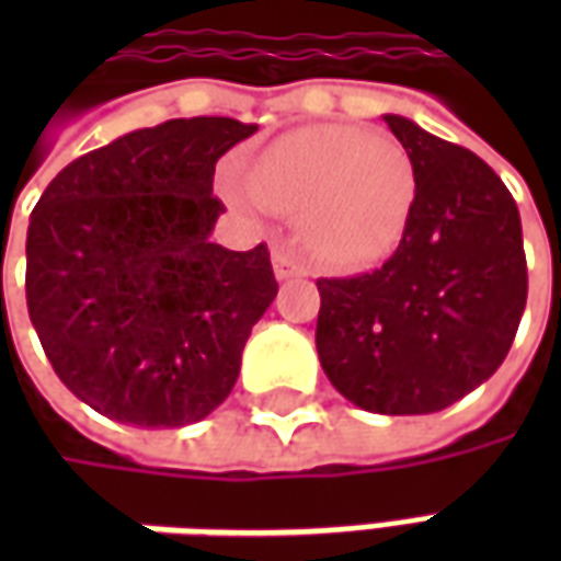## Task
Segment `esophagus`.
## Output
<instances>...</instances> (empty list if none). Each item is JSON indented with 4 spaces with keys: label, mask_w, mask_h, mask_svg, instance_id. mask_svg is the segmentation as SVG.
<instances>
[{
    "label": "esophagus",
    "mask_w": 561,
    "mask_h": 561,
    "mask_svg": "<svg viewBox=\"0 0 561 561\" xmlns=\"http://www.w3.org/2000/svg\"><path fill=\"white\" fill-rule=\"evenodd\" d=\"M273 273H276V279L285 282V279H294V276H304L306 270L304 264H297L285 249H276V252H273Z\"/></svg>",
    "instance_id": "obj_1"
}]
</instances>
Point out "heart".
I'll return each mask as SVG.
<instances>
[{"instance_id": "1", "label": "heart", "mask_w": 561, "mask_h": 561, "mask_svg": "<svg viewBox=\"0 0 561 561\" xmlns=\"http://www.w3.org/2000/svg\"><path fill=\"white\" fill-rule=\"evenodd\" d=\"M221 192L249 216L300 213V243L318 264L366 270L400 245L417 176L393 138L360 126H309L264 149L249 180L225 173Z\"/></svg>"}]
</instances>
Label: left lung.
Returning a JSON list of instances; mask_svg holds the SVG:
<instances>
[{
    "instance_id": "left-lung-1",
    "label": "left lung",
    "mask_w": 561,
    "mask_h": 561,
    "mask_svg": "<svg viewBox=\"0 0 561 561\" xmlns=\"http://www.w3.org/2000/svg\"><path fill=\"white\" fill-rule=\"evenodd\" d=\"M385 123L414 164L412 219L378 270L318 279V360L364 412L433 414L493 376L517 336L523 228L486 161L405 116Z\"/></svg>"
}]
</instances>
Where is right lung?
Instances as JSON below:
<instances>
[{"label":"right lung","instance_id":"1","mask_svg":"<svg viewBox=\"0 0 561 561\" xmlns=\"http://www.w3.org/2000/svg\"><path fill=\"white\" fill-rule=\"evenodd\" d=\"M257 126L168 119L56 173L26 233V306L56 376L111 421L168 430L216 412L273 304L267 245L209 233L216 161Z\"/></svg>","mask_w":561,"mask_h":561}]
</instances>
